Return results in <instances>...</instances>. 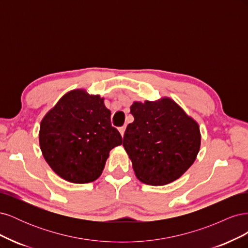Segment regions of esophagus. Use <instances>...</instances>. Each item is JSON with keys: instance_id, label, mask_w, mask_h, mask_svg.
<instances>
[{"instance_id": "34e87169", "label": "esophagus", "mask_w": 248, "mask_h": 248, "mask_svg": "<svg viewBox=\"0 0 248 248\" xmlns=\"http://www.w3.org/2000/svg\"><path fill=\"white\" fill-rule=\"evenodd\" d=\"M125 129H126V127H125V126H122V127H120V128H119V131H120V133H121V136H122V137H124Z\"/></svg>"}]
</instances>
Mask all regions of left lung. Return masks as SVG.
I'll use <instances>...</instances> for the list:
<instances>
[{"label": "left lung", "mask_w": 248, "mask_h": 248, "mask_svg": "<svg viewBox=\"0 0 248 248\" xmlns=\"http://www.w3.org/2000/svg\"><path fill=\"white\" fill-rule=\"evenodd\" d=\"M134 121L124 133L123 147L137 178L149 185H166L181 177L197 158L200 127L170 98L133 102Z\"/></svg>", "instance_id": "1"}]
</instances>
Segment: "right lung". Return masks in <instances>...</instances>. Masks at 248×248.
Returning <instances> with one entry per match:
<instances>
[{
  "label": "right lung",
  "instance_id": "right-lung-1",
  "mask_svg": "<svg viewBox=\"0 0 248 248\" xmlns=\"http://www.w3.org/2000/svg\"><path fill=\"white\" fill-rule=\"evenodd\" d=\"M39 144L57 175L84 184L99 178L109 151L122 144V137L111 126L110 110L103 98L73 90L42 119Z\"/></svg>",
  "mask_w": 248,
  "mask_h": 248
}]
</instances>
